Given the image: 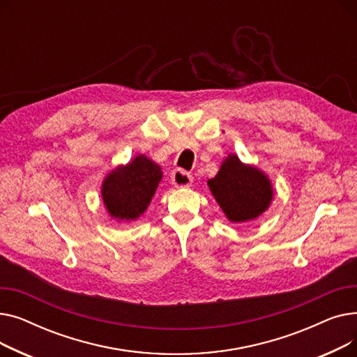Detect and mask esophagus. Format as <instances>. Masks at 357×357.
<instances>
[{"mask_svg": "<svg viewBox=\"0 0 357 357\" xmlns=\"http://www.w3.org/2000/svg\"><path fill=\"white\" fill-rule=\"evenodd\" d=\"M171 179L176 188H188V186H191L192 183V175L185 172L183 169H176V171H174L171 175Z\"/></svg>", "mask_w": 357, "mask_h": 357, "instance_id": "obj_1", "label": "esophagus"}]
</instances>
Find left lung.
Wrapping results in <instances>:
<instances>
[{
  "label": "left lung",
  "instance_id": "8db88e82",
  "mask_svg": "<svg viewBox=\"0 0 357 357\" xmlns=\"http://www.w3.org/2000/svg\"><path fill=\"white\" fill-rule=\"evenodd\" d=\"M210 191L231 222H246L265 213L273 198L269 178L257 167L229 155L208 181Z\"/></svg>",
  "mask_w": 357,
  "mask_h": 357
}]
</instances>
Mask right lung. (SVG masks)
I'll use <instances>...</instances> for the list:
<instances>
[{
	"label": "right lung",
	"instance_id": "right-lung-1",
	"mask_svg": "<svg viewBox=\"0 0 357 357\" xmlns=\"http://www.w3.org/2000/svg\"><path fill=\"white\" fill-rule=\"evenodd\" d=\"M162 181V169L144 155L117 166L102 182V201L117 221H135L149 207Z\"/></svg>",
	"mask_w": 357,
	"mask_h": 357
}]
</instances>
